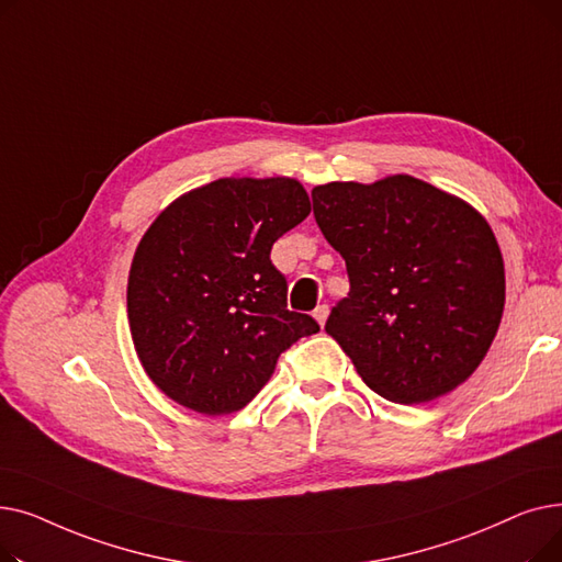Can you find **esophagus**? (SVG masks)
<instances>
[{
    "mask_svg": "<svg viewBox=\"0 0 562 562\" xmlns=\"http://www.w3.org/2000/svg\"><path fill=\"white\" fill-rule=\"evenodd\" d=\"M328 314H330L328 305H318V307L314 310V318H316V323H318V326H323V323H326Z\"/></svg>",
    "mask_w": 562,
    "mask_h": 562,
    "instance_id": "obj_1",
    "label": "esophagus"
}]
</instances>
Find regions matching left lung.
Segmentation results:
<instances>
[{"instance_id": "obj_1", "label": "left lung", "mask_w": 562, "mask_h": 562, "mask_svg": "<svg viewBox=\"0 0 562 562\" xmlns=\"http://www.w3.org/2000/svg\"><path fill=\"white\" fill-rule=\"evenodd\" d=\"M312 202L350 280L326 333L364 385L405 405L462 385L506 305L504 257L485 216L412 175L321 184Z\"/></svg>"}]
</instances>
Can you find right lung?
Wrapping results in <instances>:
<instances>
[{
  "instance_id": "right-lung-1",
  "label": "right lung",
  "mask_w": 562,
  "mask_h": 562,
  "mask_svg": "<svg viewBox=\"0 0 562 562\" xmlns=\"http://www.w3.org/2000/svg\"><path fill=\"white\" fill-rule=\"evenodd\" d=\"M312 212L293 177H221L145 229L127 280L136 356L175 403L206 417L248 405L280 352L318 323L286 310L271 248Z\"/></svg>"
}]
</instances>
